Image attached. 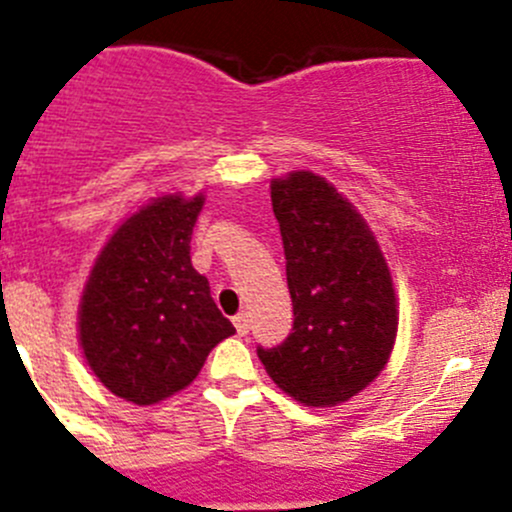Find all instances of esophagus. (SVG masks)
<instances>
[{
  "instance_id": "1",
  "label": "esophagus",
  "mask_w": 512,
  "mask_h": 512,
  "mask_svg": "<svg viewBox=\"0 0 512 512\" xmlns=\"http://www.w3.org/2000/svg\"><path fill=\"white\" fill-rule=\"evenodd\" d=\"M232 322H235V330H237V335H242V337H245L247 332H250V320H247V315H245V312H242V315H235V320H232Z\"/></svg>"
}]
</instances>
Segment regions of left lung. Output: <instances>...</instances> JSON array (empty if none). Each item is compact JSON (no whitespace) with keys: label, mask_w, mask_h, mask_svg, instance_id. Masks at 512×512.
Segmentation results:
<instances>
[{"label":"left lung","mask_w":512,"mask_h":512,"mask_svg":"<svg viewBox=\"0 0 512 512\" xmlns=\"http://www.w3.org/2000/svg\"><path fill=\"white\" fill-rule=\"evenodd\" d=\"M285 247L292 332L257 345L267 375L305 405H337L367 388L398 332L390 270L355 207L312 172L272 182Z\"/></svg>","instance_id":"left-lung-1"}]
</instances>
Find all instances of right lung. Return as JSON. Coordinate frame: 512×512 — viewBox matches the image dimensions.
I'll use <instances>...</instances> for the list:
<instances>
[{
	"label": "right lung",
	"mask_w": 512,
	"mask_h": 512,
	"mask_svg": "<svg viewBox=\"0 0 512 512\" xmlns=\"http://www.w3.org/2000/svg\"><path fill=\"white\" fill-rule=\"evenodd\" d=\"M202 202V195H167L135 212L107 242L84 287V357L130 403H160L187 388L212 347L235 332L190 260Z\"/></svg>",
	"instance_id": "1"
}]
</instances>
